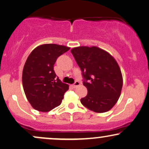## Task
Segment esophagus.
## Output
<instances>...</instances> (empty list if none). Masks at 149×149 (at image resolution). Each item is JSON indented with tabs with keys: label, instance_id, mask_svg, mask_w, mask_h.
<instances>
[{
	"label": "esophagus",
	"instance_id": "esophagus-1",
	"mask_svg": "<svg viewBox=\"0 0 149 149\" xmlns=\"http://www.w3.org/2000/svg\"><path fill=\"white\" fill-rule=\"evenodd\" d=\"M79 86H80V82L78 81H76L74 82V84L72 85V87L74 88H77V87Z\"/></svg>",
	"mask_w": 149,
	"mask_h": 149
}]
</instances>
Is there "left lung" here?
<instances>
[{
  "instance_id": "1",
  "label": "left lung",
  "mask_w": 149,
  "mask_h": 149,
  "mask_svg": "<svg viewBox=\"0 0 149 149\" xmlns=\"http://www.w3.org/2000/svg\"><path fill=\"white\" fill-rule=\"evenodd\" d=\"M84 78L88 94L81 103L91 111L103 113L117 103L123 88V76L117 61L96 46H79L71 50Z\"/></svg>"
}]
</instances>
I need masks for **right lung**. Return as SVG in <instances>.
<instances>
[{
  "label": "right lung",
  "instance_id": "obj_1",
  "mask_svg": "<svg viewBox=\"0 0 149 149\" xmlns=\"http://www.w3.org/2000/svg\"><path fill=\"white\" fill-rule=\"evenodd\" d=\"M70 48L55 44L38 46L30 53L22 71L23 89L35 109L47 112L61 103L69 86L56 76L54 64Z\"/></svg>",
  "mask_w": 149,
  "mask_h": 149
}]
</instances>
